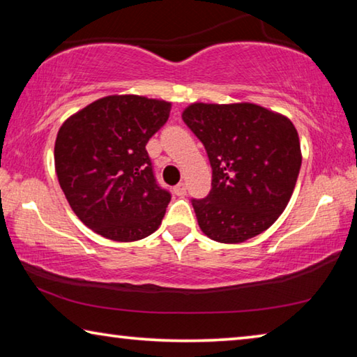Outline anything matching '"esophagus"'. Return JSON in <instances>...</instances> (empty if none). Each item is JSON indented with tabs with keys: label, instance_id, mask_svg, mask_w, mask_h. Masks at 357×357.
<instances>
[{
	"label": "esophagus",
	"instance_id": "1",
	"mask_svg": "<svg viewBox=\"0 0 357 357\" xmlns=\"http://www.w3.org/2000/svg\"><path fill=\"white\" fill-rule=\"evenodd\" d=\"M174 193H176L178 197H184L187 193V185L184 183H179L176 187H174Z\"/></svg>",
	"mask_w": 357,
	"mask_h": 357
}]
</instances>
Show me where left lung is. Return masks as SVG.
Listing matches in <instances>:
<instances>
[{
    "label": "left lung",
    "instance_id": "obj_1",
    "mask_svg": "<svg viewBox=\"0 0 357 357\" xmlns=\"http://www.w3.org/2000/svg\"><path fill=\"white\" fill-rule=\"evenodd\" d=\"M183 119L213 168L211 192L192 198L202 231L238 244L268 229L287 208L301 170L291 121L255 104H192Z\"/></svg>",
    "mask_w": 357,
    "mask_h": 357
}]
</instances>
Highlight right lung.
Instances as JSON below:
<instances>
[{
  "label": "right lung",
  "instance_id": "1",
  "mask_svg": "<svg viewBox=\"0 0 357 357\" xmlns=\"http://www.w3.org/2000/svg\"><path fill=\"white\" fill-rule=\"evenodd\" d=\"M170 108L142 96H108L59 129V185L78 219L100 236L132 243L159 228L172 193L157 184L146 143Z\"/></svg>",
  "mask_w": 357,
  "mask_h": 357
}]
</instances>
